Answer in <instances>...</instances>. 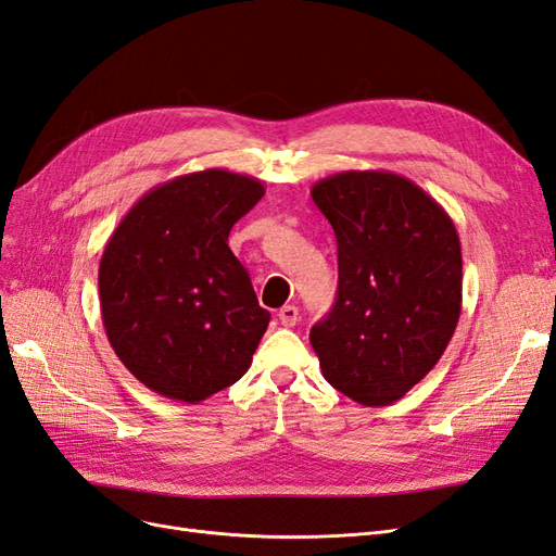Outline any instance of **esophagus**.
Listing matches in <instances>:
<instances>
[{
    "label": "esophagus",
    "instance_id": "obj_1",
    "mask_svg": "<svg viewBox=\"0 0 556 556\" xmlns=\"http://www.w3.org/2000/svg\"><path fill=\"white\" fill-rule=\"evenodd\" d=\"M278 319L282 327H294L299 323V308L296 306H282L278 311Z\"/></svg>",
    "mask_w": 556,
    "mask_h": 556
}]
</instances>
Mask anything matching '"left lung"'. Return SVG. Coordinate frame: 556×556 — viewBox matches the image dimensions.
<instances>
[{"label": "left lung", "instance_id": "obj_1", "mask_svg": "<svg viewBox=\"0 0 556 556\" xmlns=\"http://www.w3.org/2000/svg\"><path fill=\"white\" fill-rule=\"evenodd\" d=\"M339 243V292L311 329L323 376L362 406H390L439 364L462 313V243L419 185L390 172L317 180Z\"/></svg>", "mask_w": 556, "mask_h": 556}]
</instances>
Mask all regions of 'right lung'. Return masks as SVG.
Here are the masks:
<instances>
[{
    "label": "right lung",
    "mask_w": 556,
    "mask_h": 556,
    "mask_svg": "<svg viewBox=\"0 0 556 556\" xmlns=\"http://www.w3.org/2000/svg\"><path fill=\"white\" fill-rule=\"evenodd\" d=\"M264 197L257 178L204 169L146 192L99 262L109 343L166 399L199 403L250 368L268 327L229 231Z\"/></svg>",
    "instance_id": "obj_1"
}]
</instances>
